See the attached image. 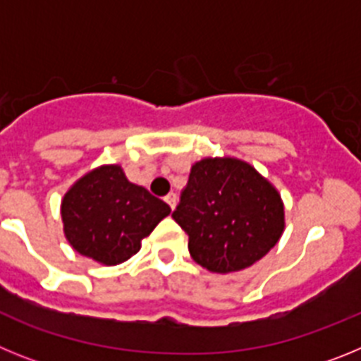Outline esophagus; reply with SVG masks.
Instances as JSON below:
<instances>
[{"mask_svg": "<svg viewBox=\"0 0 361 361\" xmlns=\"http://www.w3.org/2000/svg\"><path fill=\"white\" fill-rule=\"evenodd\" d=\"M164 200H166V204H168V206H170L171 209H173L175 206H177V195H175V193H168V195L164 197Z\"/></svg>", "mask_w": 361, "mask_h": 361, "instance_id": "esophagus-1", "label": "esophagus"}]
</instances>
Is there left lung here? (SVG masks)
<instances>
[{"label":"left lung","mask_w":361,"mask_h":361,"mask_svg":"<svg viewBox=\"0 0 361 361\" xmlns=\"http://www.w3.org/2000/svg\"><path fill=\"white\" fill-rule=\"evenodd\" d=\"M188 233V250L213 273L250 267L275 247L283 231L279 191L247 162L202 159L171 213Z\"/></svg>","instance_id":"left-lung-1"}]
</instances>
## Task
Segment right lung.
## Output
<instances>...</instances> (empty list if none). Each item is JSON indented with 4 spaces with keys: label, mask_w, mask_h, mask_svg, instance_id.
<instances>
[{
    "label": "right lung",
    "mask_w": 361,
    "mask_h": 361,
    "mask_svg": "<svg viewBox=\"0 0 361 361\" xmlns=\"http://www.w3.org/2000/svg\"><path fill=\"white\" fill-rule=\"evenodd\" d=\"M170 215V206L132 184L121 166H101L79 178L65 195V235L78 253L106 266L128 260L141 240Z\"/></svg>",
    "instance_id": "right-lung-1"
}]
</instances>
